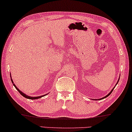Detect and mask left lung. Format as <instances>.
I'll return each mask as SVG.
<instances>
[{"label":"left lung","instance_id":"8db88e82","mask_svg":"<svg viewBox=\"0 0 132 132\" xmlns=\"http://www.w3.org/2000/svg\"><path fill=\"white\" fill-rule=\"evenodd\" d=\"M119 79H120V78H119ZM118 81H119V80H118ZM118 82H117V84H116V85H117V84H118ZM114 88H115V87H114ZM113 89H112V90H111V92H110V93H109V94H108L107 95H106V96H105V97H103V98H100V99H98V100H102V99H103V98H106V97H108V96H109V95L110 94H111L112 93V91H113ZM94 100H95V99H94ZM96 100H97V99H96Z\"/></svg>","mask_w":132,"mask_h":132}]
</instances>
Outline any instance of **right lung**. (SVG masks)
Instances as JSON below:
<instances>
[{"mask_svg":"<svg viewBox=\"0 0 132 132\" xmlns=\"http://www.w3.org/2000/svg\"><path fill=\"white\" fill-rule=\"evenodd\" d=\"M10 75H11V74H10ZM11 79V81H12V83H14L13 82V81H12V79ZM14 85V86H15V88H16V89H17V90L20 93V94L22 95V96H23L24 97H25V98H28V99H30V100H35V99H38V98H40L41 97H44V96H45V95H41V96H39V97H30V96H28V95H26L24 93H23V92H21L20 90L19 89H18L17 88V86H16L15 85V84H13Z\"/></svg>","mask_w":132,"mask_h":132,"instance_id":"add662e5","label":"right lung"}]
</instances>
